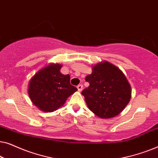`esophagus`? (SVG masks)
Returning <instances> with one entry per match:
<instances>
[{"mask_svg": "<svg viewBox=\"0 0 158 158\" xmlns=\"http://www.w3.org/2000/svg\"><path fill=\"white\" fill-rule=\"evenodd\" d=\"M77 90H78V91L81 92V90H82V89H83V85H82L81 84H80V85H78L77 86Z\"/></svg>", "mask_w": 158, "mask_h": 158, "instance_id": "esophagus-1", "label": "esophagus"}]
</instances>
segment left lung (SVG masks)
I'll use <instances>...</instances> for the list:
<instances>
[{"label":"left lung","mask_w":158,"mask_h":158,"mask_svg":"<svg viewBox=\"0 0 158 158\" xmlns=\"http://www.w3.org/2000/svg\"><path fill=\"white\" fill-rule=\"evenodd\" d=\"M85 81L88 88L82 91L88 109L101 118L118 116L125 109L131 97V85L124 73L108 61L92 67V73Z\"/></svg>","instance_id":"obj_1"}]
</instances>
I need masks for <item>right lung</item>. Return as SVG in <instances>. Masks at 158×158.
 Instances as JSON below:
<instances>
[{
  "instance_id": "1",
  "label": "right lung",
  "mask_w": 158,
  "mask_h": 158,
  "mask_svg": "<svg viewBox=\"0 0 158 158\" xmlns=\"http://www.w3.org/2000/svg\"><path fill=\"white\" fill-rule=\"evenodd\" d=\"M62 64L50 63L37 71L28 85V94L31 102L44 112H53L76 92V87L70 83V75L60 73Z\"/></svg>"
}]
</instances>
